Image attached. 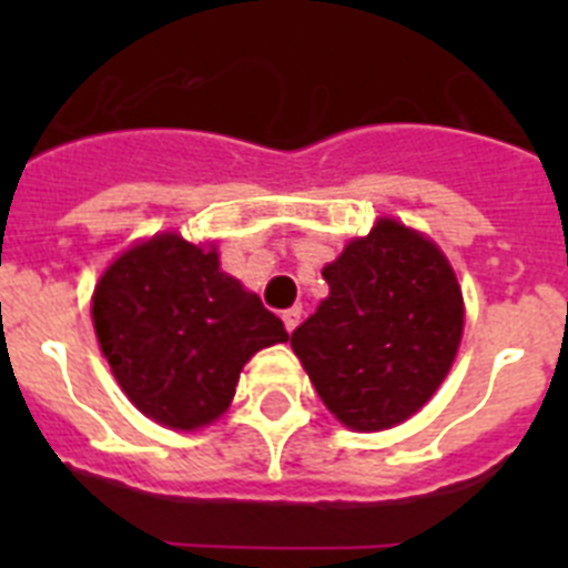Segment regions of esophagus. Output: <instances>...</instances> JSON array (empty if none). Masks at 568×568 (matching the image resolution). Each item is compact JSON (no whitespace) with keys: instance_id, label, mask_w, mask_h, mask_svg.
<instances>
[{"instance_id":"34e87169","label":"esophagus","mask_w":568,"mask_h":568,"mask_svg":"<svg viewBox=\"0 0 568 568\" xmlns=\"http://www.w3.org/2000/svg\"><path fill=\"white\" fill-rule=\"evenodd\" d=\"M281 321H284V327H287V333H293L295 327H298L301 321V307H290L281 313Z\"/></svg>"}]
</instances>
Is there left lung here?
<instances>
[{"label": "left lung", "mask_w": 568, "mask_h": 568, "mask_svg": "<svg viewBox=\"0 0 568 568\" xmlns=\"http://www.w3.org/2000/svg\"><path fill=\"white\" fill-rule=\"evenodd\" d=\"M329 295L293 329L315 393L349 429L375 433L418 413L464 333V295L433 241L381 219L324 267Z\"/></svg>", "instance_id": "8db88e82"}]
</instances>
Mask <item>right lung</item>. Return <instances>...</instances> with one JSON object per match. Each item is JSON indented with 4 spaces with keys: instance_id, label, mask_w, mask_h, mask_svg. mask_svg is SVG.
Masks as SVG:
<instances>
[{
    "instance_id": "1",
    "label": "right lung",
    "mask_w": 568,
    "mask_h": 568,
    "mask_svg": "<svg viewBox=\"0 0 568 568\" xmlns=\"http://www.w3.org/2000/svg\"><path fill=\"white\" fill-rule=\"evenodd\" d=\"M93 327L128 398L173 429L219 418L241 366L290 338L258 295L219 270L213 247L173 233L110 264L93 293Z\"/></svg>"
}]
</instances>
